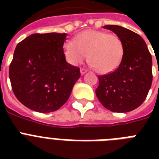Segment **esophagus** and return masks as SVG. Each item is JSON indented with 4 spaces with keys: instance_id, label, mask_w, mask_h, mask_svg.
<instances>
[{
    "instance_id": "1",
    "label": "esophagus",
    "mask_w": 159,
    "mask_h": 159,
    "mask_svg": "<svg viewBox=\"0 0 159 159\" xmlns=\"http://www.w3.org/2000/svg\"><path fill=\"white\" fill-rule=\"evenodd\" d=\"M80 72H81V74H85V73H86V72H87V69H85V68H81V69H80Z\"/></svg>"
}]
</instances>
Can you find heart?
<instances>
[{
	"label": "heart",
	"instance_id": "obj_1",
	"mask_svg": "<svg viewBox=\"0 0 159 159\" xmlns=\"http://www.w3.org/2000/svg\"><path fill=\"white\" fill-rule=\"evenodd\" d=\"M67 61L77 65L87 57L89 64L100 73L112 72L120 63L123 43L118 36L106 31L87 30L82 31L75 40H68L63 46Z\"/></svg>",
	"mask_w": 159,
	"mask_h": 159
}]
</instances>
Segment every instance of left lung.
Listing matches in <instances>:
<instances>
[{"label": "left lung", "mask_w": 159, "mask_h": 159, "mask_svg": "<svg viewBox=\"0 0 159 159\" xmlns=\"http://www.w3.org/2000/svg\"><path fill=\"white\" fill-rule=\"evenodd\" d=\"M123 43L121 62L115 71L98 76L96 95L102 106L113 112H129L140 106L150 89L152 56L143 38L119 25H105Z\"/></svg>", "instance_id": "left-lung-1"}]
</instances>
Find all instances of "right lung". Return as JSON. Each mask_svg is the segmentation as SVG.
Here are the masks:
<instances>
[{"mask_svg": "<svg viewBox=\"0 0 159 159\" xmlns=\"http://www.w3.org/2000/svg\"><path fill=\"white\" fill-rule=\"evenodd\" d=\"M67 34H33L16 46L9 68L11 87L20 102L37 112L57 111L67 102L78 67L63 53Z\"/></svg>", "mask_w": 159, "mask_h": 159, "instance_id": "1", "label": "right lung"}]
</instances>
